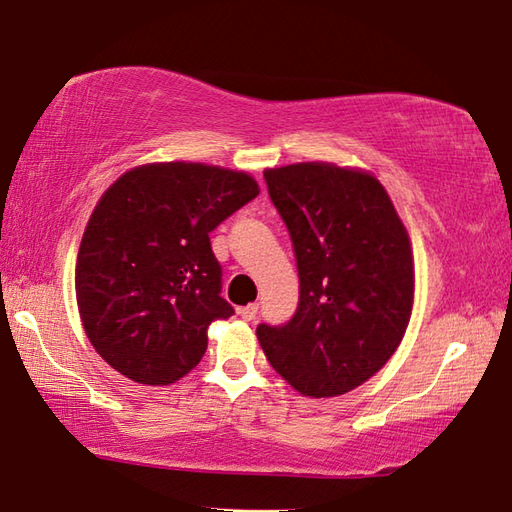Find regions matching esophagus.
Segmentation results:
<instances>
[{"label":"esophagus","instance_id":"esophagus-1","mask_svg":"<svg viewBox=\"0 0 512 512\" xmlns=\"http://www.w3.org/2000/svg\"><path fill=\"white\" fill-rule=\"evenodd\" d=\"M238 314L243 321H254L256 314H258V303H249V305H243L238 307Z\"/></svg>","mask_w":512,"mask_h":512}]
</instances>
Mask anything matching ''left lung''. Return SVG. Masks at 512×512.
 Wrapping results in <instances>:
<instances>
[{"mask_svg":"<svg viewBox=\"0 0 512 512\" xmlns=\"http://www.w3.org/2000/svg\"><path fill=\"white\" fill-rule=\"evenodd\" d=\"M292 236L301 301L283 327L258 325L272 368L312 399L359 388L406 336L414 305L408 229L374 173L334 162L265 169Z\"/></svg>","mask_w":512,"mask_h":512,"instance_id":"obj_1","label":"left lung"}]
</instances>
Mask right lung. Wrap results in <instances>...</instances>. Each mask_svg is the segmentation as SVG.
Masks as SVG:
<instances>
[{
  "mask_svg": "<svg viewBox=\"0 0 512 512\" xmlns=\"http://www.w3.org/2000/svg\"><path fill=\"white\" fill-rule=\"evenodd\" d=\"M258 191L245 171L187 160L138 165L104 191L77 249L75 298L113 370L169 385L196 368L207 327L234 314L209 231Z\"/></svg>",
  "mask_w": 512,
  "mask_h": 512,
  "instance_id": "right-lung-1",
  "label": "right lung"
}]
</instances>
